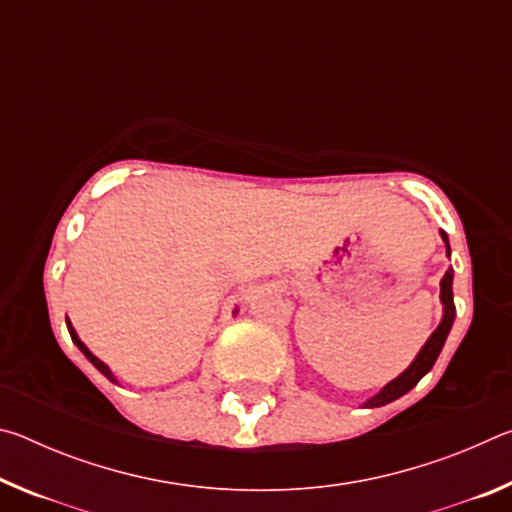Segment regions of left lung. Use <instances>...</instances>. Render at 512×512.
Wrapping results in <instances>:
<instances>
[{
    "instance_id": "8db88e82",
    "label": "left lung",
    "mask_w": 512,
    "mask_h": 512,
    "mask_svg": "<svg viewBox=\"0 0 512 512\" xmlns=\"http://www.w3.org/2000/svg\"><path fill=\"white\" fill-rule=\"evenodd\" d=\"M440 237H443L445 246H447V255H449V239L443 230H440ZM452 282H454V268L449 266L443 280H440V302H443V320L440 325L433 329V334L427 339V343L422 345V350L418 352V357L411 361V366L406 368L400 377H395L393 381L381 388L377 395H372L370 400L363 402V409H377V406L391 404L395 400H400L402 395H406L411 388L418 384V381L427 375V372L433 368L436 363L440 350L447 341L449 329L454 325V316H456V307H454V293H452Z\"/></svg>"
}]
</instances>
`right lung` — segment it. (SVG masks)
Returning <instances> with one entry per match:
<instances>
[{"label":"right lung","instance_id":"1","mask_svg":"<svg viewBox=\"0 0 512 512\" xmlns=\"http://www.w3.org/2000/svg\"><path fill=\"white\" fill-rule=\"evenodd\" d=\"M67 329H69V336H72V341H74V345H76V348H79L83 354H85V357H88V361L92 363V366L94 368H97L99 372H101V375H106L110 381H115V384H117V377L115 375H112V370L106 366V363H103L101 359H97V357H94V354L88 350V345H85L81 339H79V334H76V329L72 327V323H69V318H67Z\"/></svg>","mask_w":512,"mask_h":512}]
</instances>
